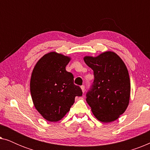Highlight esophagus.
<instances>
[{
  "label": "esophagus",
  "instance_id": "esophagus-1",
  "mask_svg": "<svg viewBox=\"0 0 150 150\" xmlns=\"http://www.w3.org/2000/svg\"><path fill=\"white\" fill-rule=\"evenodd\" d=\"M81 89H82V91H83V93H84V92H85V86L82 85L81 87Z\"/></svg>",
  "mask_w": 150,
  "mask_h": 150
}]
</instances>
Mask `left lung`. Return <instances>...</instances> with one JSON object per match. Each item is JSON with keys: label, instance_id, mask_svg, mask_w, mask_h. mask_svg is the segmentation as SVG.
<instances>
[{"label": "left lung", "instance_id": "left-lung-1", "mask_svg": "<svg viewBox=\"0 0 150 150\" xmlns=\"http://www.w3.org/2000/svg\"><path fill=\"white\" fill-rule=\"evenodd\" d=\"M83 59L94 75L86 101L100 122L115 121L126 111L130 102V81L126 65L111 51L95 57L85 56Z\"/></svg>", "mask_w": 150, "mask_h": 150}]
</instances>
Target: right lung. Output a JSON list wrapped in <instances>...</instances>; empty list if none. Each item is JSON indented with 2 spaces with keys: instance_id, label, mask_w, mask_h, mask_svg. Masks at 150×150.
<instances>
[{
  "instance_id": "right-lung-1",
  "label": "right lung",
  "mask_w": 150,
  "mask_h": 150,
  "mask_svg": "<svg viewBox=\"0 0 150 150\" xmlns=\"http://www.w3.org/2000/svg\"><path fill=\"white\" fill-rule=\"evenodd\" d=\"M71 58L56 52L44 54L35 65L30 82V94L37 110L48 122H58L83 94L74 84V76L65 69Z\"/></svg>"
}]
</instances>
